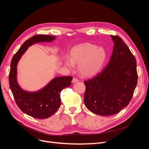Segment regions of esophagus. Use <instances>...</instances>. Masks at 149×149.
Wrapping results in <instances>:
<instances>
[{"label": "esophagus", "instance_id": "1", "mask_svg": "<svg viewBox=\"0 0 149 149\" xmlns=\"http://www.w3.org/2000/svg\"><path fill=\"white\" fill-rule=\"evenodd\" d=\"M78 79L76 78H73V80H72V83H76V82H78Z\"/></svg>", "mask_w": 149, "mask_h": 149}]
</instances>
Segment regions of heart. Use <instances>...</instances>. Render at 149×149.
I'll return each mask as SVG.
<instances>
[{
  "instance_id": "1",
  "label": "heart",
  "mask_w": 149,
  "mask_h": 149,
  "mask_svg": "<svg viewBox=\"0 0 149 149\" xmlns=\"http://www.w3.org/2000/svg\"><path fill=\"white\" fill-rule=\"evenodd\" d=\"M106 59V52L102 47L85 43L74 47L71 52V58L66 56L65 65L73 68L74 63H79V73L86 77L96 74L100 71Z\"/></svg>"
}]
</instances>
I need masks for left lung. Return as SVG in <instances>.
Returning <instances> with one entry per match:
<instances>
[{"label":"left lung","instance_id":"obj_1","mask_svg":"<svg viewBox=\"0 0 149 149\" xmlns=\"http://www.w3.org/2000/svg\"><path fill=\"white\" fill-rule=\"evenodd\" d=\"M114 45L110 60L101 73L84 82V104L93 113L111 116L127 106L137 83V63L118 36H111Z\"/></svg>","mask_w":149,"mask_h":149}]
</instances>
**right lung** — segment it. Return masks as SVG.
Instances as JSON below:
<instances>
[{"label":"right lung","mask_w":149,"mask_h":149,"mask_svg":"<svg viewBox=\"0 0 149 149\" xmlns=\"http://www.w3.org/2000/svg\"><path fill=\"white\" fill-rule=\"evenodd\" d=\"M56 38L52 35H37L30 38L20 47L13 56L10 63L9 84L17 106L24 113L33 118L43 119L52 116L61 104L60 93L71 84L72 76H61L53 79L42 89L35 92L22 89L17 80L18 62L26 49L39 42H50Z\"/></svg>","instance_id":"obj_1"}]
</instances>
